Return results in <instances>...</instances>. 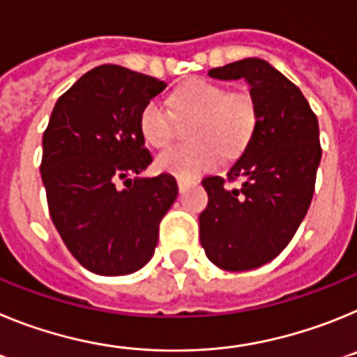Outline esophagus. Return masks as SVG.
I'll list each match as a JSON object with an SVG mask.
<instances>
[{"label": "esophagus", "mask_w": 357, "mask_h": 357, "mask_svg": "<svg viewBox=\"0 0 357 357\" xmlns=\"http://www.w3.org/2000/svg\"><path fill=\"white\" fill-rule=\"evenodd\" d=\"M178 191H181V193H184L185 189L189 188V184H191V181H189V178H184V176H178Z\"/></svg>", "instance_id": "1"}]
</instances>
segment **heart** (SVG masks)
I'll use <instances>...</instances> for the list:
<instances>
[{"label":"heart","instance_id":"b5f03b06","mask_svg":"<svg viewBox=\"0 0 357 357\" xmlns=\"http://www.w3.org/2000/svg\"><path fill=\"white\" fill-rule=\"evenodd\" d=\"M178 118L195 116L188 128L189 143L175 144L157 157L162 172L197 176L220 162L222 151L234 155L250 141L257 125V105L252 94L230 91L206 78H193L172 96ZM169 107L153 98L139 112V132L148 144L164 148L175 137L176 119Z\"/></svg>","mask_w":357,"mask_h":357}]
</instances>
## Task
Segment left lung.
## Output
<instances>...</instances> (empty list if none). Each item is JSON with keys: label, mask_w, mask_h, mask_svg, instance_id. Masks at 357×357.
<instances>
[{"label": "left lung", "mask_w": 357, "mask_h": 357, "mask_svg": "<svg viewBox=\"0 0 357 357\" xmlns=\"http://www.w3.org/2000/svg\"><path fill=\"white\" fill-rule=\"evenodd\" d=\"M220 80L245 78L257 125L241 157L223 176L202 181L209 204L200 214V243L218 268L263 266L288 247L313 200L321 146L318 118L302 91L261 59L211 69ZM241 181L239 188L229 184Z\"/></svg>", "instance_id": "1"}]
</instances>
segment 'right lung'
<instances>
[{"instance_id":"1","label":"right lung","mask_w":357,"mask_h":357,"mask_svg":"<svg viewBox=\"0 0 357 357\" xmlns=\"http://www.w3.org/2000/svg\"><path fill=\"white\" fill-rule=\"evenodd\" d=\"M164 87L143 73L98 66L56 100L44 130L50 216L73 257L98 275H127L151 259L178 193L168 173L137 176L153 160L139 112Z\"/></svg>"}]
</instances>
